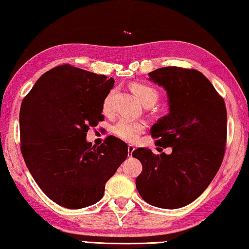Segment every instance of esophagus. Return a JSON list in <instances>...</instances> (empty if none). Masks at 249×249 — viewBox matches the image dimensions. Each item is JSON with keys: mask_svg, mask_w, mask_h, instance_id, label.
I'll return each mask as SVG.
<instances>
[{"mask_svg": "<svg viewBox=\"0 0 249 249\" xmlns=\"http://www.w3.org/2000/svg\"><path fill=\"white\" fill-rule=\"evenodd\" d=\"M135 146H132V144H128V151H129V156L131 157L132 156V152L135 151Z\"/></svg>", "mask_w": 249, "mask_h": 249, "instance_id": "esophagus-1", "label": "esophagus"}]
</instances>
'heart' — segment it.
Returning a JSON list of instances; mask_svg holds the SVG:
<instances>
[{"mask_svg":"<svg viewBox=\"0 0 249 249\" xmlns=\"http://www.w3.org/2000/svg\"><path fill=\"white\" fill-rule=\"evenodd\" d=\"M131 90L144 107L154 106L159 99L158 90L152 86L147 85V83H132ZM113 97L114 90H111L107 93L105 99H103L102 110L103 112L107 114L112 111ZM147 125L143 121H133L122 118V119L118 120L116 124L112 125L111 131L113 132V135H116L118 138H120V139L129 141V142H133V141H136L138 138H139L140 133L144 131Z\"/></svg>","mask_w":249,"mask_h":249,"instance_id":"obj_1","label":"heart"}]
</instances>
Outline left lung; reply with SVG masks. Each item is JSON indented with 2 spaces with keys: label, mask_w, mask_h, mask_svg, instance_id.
<instances>
[{
  "label": "left lung",
  "mask_w": 249,
  "mask_h": 249,
  "mask_svg": "<svg viewBox=\"0 0 249 249\" xmlns=\"http://www.w3.org/2000/svg\"><path fill=\"white\" fill-rule=\"evenodd\" d=\"M167 90L169 113L150 130L156 146L171 147L160 156L138 148L142 171L138 193L148 204L176 209L197 199L223 162L227 141V110L209 80L195 69L164 67L149 73Z\"/></svg>",
  "instance_id": "obj_1"
}]
</instances>
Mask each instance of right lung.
Here are the masks:
<instances>
[{"mask_svg": "<svg viewBox=\"0 0 249 249\" xmlns=\"http://www.w3.org/2000/svg\"><path fill=\"white\" fill-rule=\"evenodd\" d=\"M114 80L62 64L36 82L20 109L21 152L34 180L50 199L79 209L103 197L106 182L128 156L113 136L99 147L87 142L103 121V99Z\"/></svg>", "mask_w": 249, "mask_h": 249, "instance_id": "1", "label": "right lung"}]
</instances>
